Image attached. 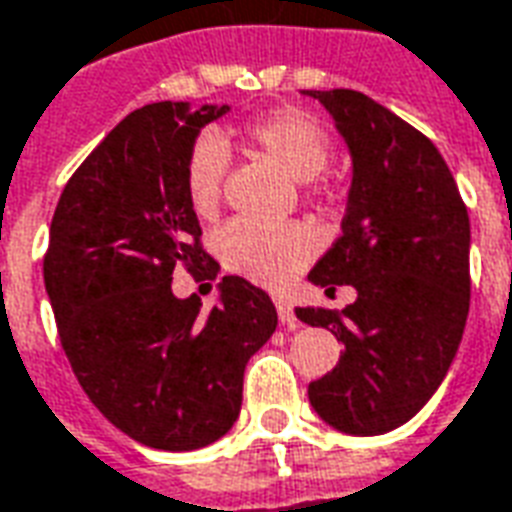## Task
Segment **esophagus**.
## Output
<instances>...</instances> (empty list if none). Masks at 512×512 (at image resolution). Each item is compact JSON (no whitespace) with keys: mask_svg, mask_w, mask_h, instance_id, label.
Listing matches in <instances>:
<instances>
[{"mask_svg":"<svg viewBox=\"0 0 512 512\" xmlns=\"http://www.w3.org/2000/svg\"><path fill=\"white\" fill-rule=\"evenodd\" d=\"M274 304H277L279 321L293 329V326H296V312H293V307H290V304H288V299H282V296H277V299H274Z\"/></svg>","mask_w":512,"mask_h":512,"instance_id":"34e87169","label":"esophagus"}]
</instances>
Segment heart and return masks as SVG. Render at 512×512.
<instances>
[{"label": "heart", "instance_id": "heart-1", "mask_svg": "<svg viewBox=\"0 0 512 512\" xmlns=\"http://www.w3.org/2000/svg\"><path fill=\"white\" fill-rule=\"evenodd\" d=\"M246 139L266 153L293 180H315L332 161V136L315 117L285 109L246 126ZM224 139L202 134L191 145L183 164V186L191 211L211 219L219 211L227 175ZM216 249L224 268L249 277L257 285L279 288L307 266L315 252V238L304 224H260L235 219L216 235Z\"/></svg>", "mask_w": 512, "mask_h": 512}]
</instances>
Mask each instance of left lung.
Listing matches in <instances>:
<instances>
[{
  "mask_svg": "<svg viewBox=\"0 0 512 512\" xmlns=\"http://www.w3.org/2000/svg\"><path fill=\"white\" fill-rule=\"evenodd\" d=\"M334 117L354 158L343 235L310 271L345 310L299 307L345 345L307 395L351 436L400 428L447 376L469 315V213L450 167L417 128L356 90H304Z\"/></svg>",
  "mask_w": 512,
  "mask_h": 512,
  "instance_id": "obj_1",
  "label": "left lung"
}]
</instances>
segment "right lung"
Listing matches in <instances>:
<instances>
[{"instance_id":"1","label":"right lung","mask_w":512,"mask_h":512,"mask_svg":"<svg viewBox=\"0 0 512 512\" xmlns=\"http://www.w3.org/2000/svg\"><path fill=\"white\" fill-rule=\"evenodd\" d=\"M230 106L158 101L120 120L65 183L43 279L62 351L115 428L145 447H208L241 411L246 362L277 329L266 290L224 277L219 304L172 293V271L216 279L183 164Z\"/></svg>"}]
</instances>
